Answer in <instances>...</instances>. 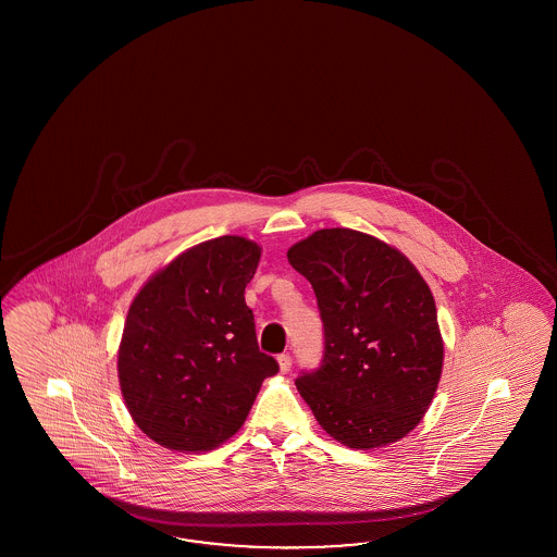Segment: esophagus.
<instances>
[{"instance_id": "esophagus-1", "label": "esophagus", "mask_w": 557, "mask_h": 557, "mask_svg": "<svg viewBox=\"0 0 557 557\" xmlns=\"http://www.w3.org/2000/svg\"><path fill=\"white\" fill-rule=\"evenodd\" d=\"M277 363H280V371H282V373H287V371L292 370V357L287 354L280 355V357H277Z\"/></svg>"}]
</instances>
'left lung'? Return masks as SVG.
I'll use <instances>...</instances> for the list:
<instances>
[{
  "label": "left lung",
  "mask_w": 557,
  "mask_h": 557,
  "mask_svg": "<svg viewBox=\"0 0 557 557\" xmlns=\"http://www.w3.org/2000/svg\"><path fill=\"white\" fill-rule=\"evenodd\" d=\"M312 284L324 359L296 380L331 437L351 449L406 437L433 403L443 337L431 287L396 247L351 228H321L287 249Z\"/></svg>",
  "instance_id": "1"
}]
</instances>
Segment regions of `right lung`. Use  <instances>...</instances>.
<instances>
[{"mask_svg": "<svg viewBox=\"0 0 557 557\" xmlns=\"http://www.w3.org/2000/svg\"><path fill=\"white\" fill-rule=\"evenodd\" d=\"M259 259L261 247L245 236L210 238L138 289L120 338L119 382L136 426L157 445L216 449L280 370L259 351L245 302Z\"/></svg>", "mask_w": 557, "mask_h": 557, "instance_id": "add662e5", "label": "right lung"}]
</instances>
